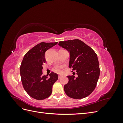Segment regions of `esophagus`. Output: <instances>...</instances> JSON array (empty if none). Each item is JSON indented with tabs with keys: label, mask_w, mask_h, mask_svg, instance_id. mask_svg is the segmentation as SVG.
<instances>
[{
	"label": "esophagus",
	"mask_w": 123,
	"mask_h": 123,
	"mask_svg": "<svg viewBox=\"0 0 123 123\" xmlns=\"http://www.w3.org/2000/svg\"><path fill=\"white\" fill-rule=\"evenodd\" d=\"M62 77V75H58V79H60Z\"/></svg>",
	"instance_id": "1"
}]
</instances>
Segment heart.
I'll return each mask as SVG.
<instances>
[{"label":"heart","mask_w":123,"mask_h":123,"mask_svg":"<svg viewBox=\"0 0 123 123\" xmlns=\"http://www.w3.org/2000/svg\"><path fill=\"white\" fill-rule=\"evenodd\" d=\"M63 67L61 65H56L54 67L53 70L57 73H61L62 72Z\"/></svg>","instance_id":"b5f03b06"}]
</instances>
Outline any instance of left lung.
Instances as JSON below:
<instances>
[{"mask_svg":"<svg viewBox=\"0 0 123 123\" xmlns=\"http://www.w3.org/2000/svg\"><path fill=\"white\" fill-rule=\"evenodd\" d=\"M58 44L70 52L69 67L76 70L78 75L77 77L73 75L67 76L69 81L64 86L66 94L74 99L87 97L95 89L99 76L97 54L78 39L59 42Z\"/></svg>","mask_w":123,"mask_h":123,"instance_id":"1","label":"left lung"}]
</instances>
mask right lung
I'll return each instance as SVG.
<instances>
[{"mask_svg":"<svg viewBox=\"0 0 123 123\" xmlns=\"http://www.w3.org/2000/svg\"><path fill=\"white\" fill-rule=\"evenodd\" d=\"M58 43L42 42L33 47L25 55L20 67L23 87L31 98L44 99L51 95L53 85L58 80L56 73L51 72L44 75L43 65L46 62L44 54L47 50Z\"/></svg>","mask_w":123,"mask_h":123,"instance_id":"right-lung-1","label":"right lung"}]
</instances>
